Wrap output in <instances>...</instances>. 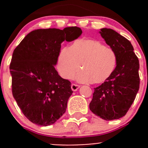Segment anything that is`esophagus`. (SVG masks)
<instances>
[{"instance_id": "obj_1", "label": "esophagus", "mask_w": 148, "mask_h": 148, "mask_svg": "<svg viewBox=\"0 0 148 148\" xmlns=\"http://www.w3.org/2000/svg\"><path fill=\"white\" fill-rule=\"evenodd\" d=\"M79 87H80L79 85L76 84H72L71 86V89H72V91H74V92H76V91H77Z\"/></svg>"}]
</instances>
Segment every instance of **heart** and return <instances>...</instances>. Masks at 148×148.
I'll return each mask as SVG.
<instances>
[{"instance_id": "1", "label": "heart", "mask_w": 148, "mask_h": 148, "mask_svg": "<svg viewBox=\"0 0 148 148\" xmlns=\"http://www.w3.org/2000/svg\"><path fill=\"white\" fill-rule=\"evenodd\" d=\"M76 76L78 82L99 84L112 76L117 65V55L112 49L105 47L94 39H79L69 48L60 51L57 58V69L61 77L71 79Z\"/></svg>"}]
</instances>
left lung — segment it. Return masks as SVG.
Segmentation results:
<instances>
[{
  "instance_id": "left-lung-1",
  "label": "left lung",
  "mask_w": 148,
  "mask_h": 148,
  "mask_svg": "<svg viewBox=\"0 0 148 148\" xmlns=\"http://www.w3.org/2000/svg\"><path fill=\"white\" fill-rule=\"evenodd\" d=\"M106 44L117 55V65L108 80L95 88L89 104L91 111L104 120L126 114L140 88L138 58L130 41L111 28L99 31Z\"/></svg>"
}]
</instances>
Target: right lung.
<instances>
[{"label": "right lung", "instance_id": "add662e5", "mask_svg": "<svg viewBox=\"0 0 148 148\" xmlns=\"http://www.w3.org/2000/svg\"><path fill=\"white\" fill-rule=\"evenodd\" d=\"M82 34L77 26L37 29L14 49L10 64L12 93L22 112L40 126L55 123L66 112L73 93L71 82L55 69L61 44Z\"/></svg>", "mask_w": 148, "mask_h": 148}]
</instances>
